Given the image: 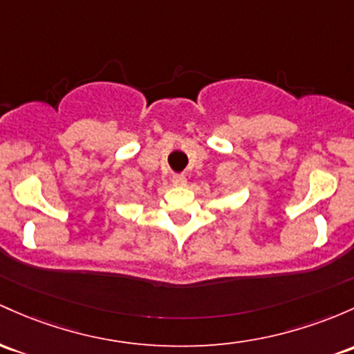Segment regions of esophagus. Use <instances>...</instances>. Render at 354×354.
Instances as JSON below:
<instances>
[{
	"mask_svg": "<svg viewBox=\"0 0 354 354\" xmlns=\"http://www.w3.org/2000/svg\"><path fill=\"white\" fill-rule=\"evenodd\" d=\"M171 183L174 186H178V188H181V186L186 185V176L185 174H173V178H171Z\"/></svg>",
	"mask_w": 354,
	"mask_h": 354,
	"instance_id": "34e87169",
	"label": "esophagus"
}]
</instances>
